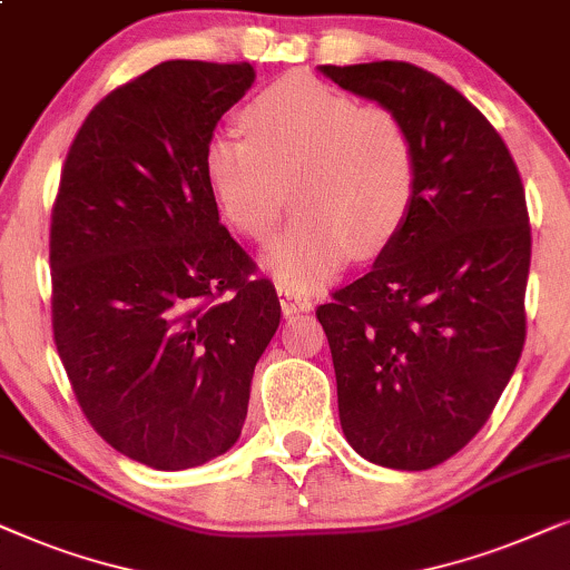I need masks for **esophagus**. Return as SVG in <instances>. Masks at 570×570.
Instances as JSON below:
<instances>
[{"instance_id": "esophagus-1", "label": "esophagus", "mask_w": 570, "mask_h": 570, "mask_svg": "<svg viewBox=\"0 0 570 570\" xmlns=\"http://www.w3.org/2000/svg\"><path fill=\"white\" fill-rule=\"evenodd\" d=\"M276 292H278V302H281V309H284V315L309 313V309H313V299H309L307 294L294 292V289H289V286H284V284H278Z\"/></svg>"}]
</instances>
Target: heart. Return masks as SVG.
<instances>
[{
	"mask_svg": "<svg viewBox=\"0 0 570 570\" xmlns=\"http://www.w3.org/2000/svg\"><path fill=\"white\" fill-rule=\"evenodd\" d=\"M242 121L247 135L208 140L203 169L224 222L255 242L276 232L294 189L297 222L263 255L278 284L313 289L352 253H377L406 224L420 150L391 106L286 78L257 94Z\"/></svg>",
	"mask_w": 570,
	"mask_h": 570,
	"instance_id": "b5f03b06",
	"label": "heart"
}]
</instances>
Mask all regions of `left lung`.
Returning a JSON list of instances; mask_svg holds the SVG:
<instances>
[{
	"instance_id": "obj_1",
	"label": "left lung",
	"mask_w": 570,
	"mask_h": 570,
	"mask_svg": "<svg viewBox=\"0 0 570 570\" xmlns=\"http://www.w3.org/2000/svg\"><path fill=\"white\" fill-rule=\"evenodd\" d=\"M412 127L420 181L373 268L317 307L348 445L373 464L432 469L490 420L527 338V195L511 150L456 88L409 62L323 65Z\"/></svg>"
}]
</instances>
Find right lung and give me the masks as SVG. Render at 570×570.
I'll return each mask as SVG.
<instances>
[{"instance_id":"obj_1","label":"right lung","mask_w":570,"mask_h":570,"mask_svg":"<svg viewBox=\"0 0 570 570\" xmlns=\"http://www.w3.org/2000/svg\"><path fill=\"white\" fill-rule=\"evenodd\" d=\"M247 62L171 59L104 96L51 210V325L75 399L111 449L179 472L239 440L281 321L218 218L203 154Z\"/></svg>"}]
</instances>
